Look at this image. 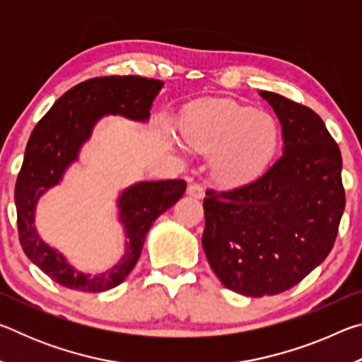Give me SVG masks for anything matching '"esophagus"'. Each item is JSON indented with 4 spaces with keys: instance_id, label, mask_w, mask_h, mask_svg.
I'll return each mask as SVG.
<instances>
[{
    "instance_id": "34e87169",
    "label": "esophagus",
    "mask_w": 362,
    "mask_h": 362,
    "mask_svg": "<svg viewBox=\"0 0 362 362\" xmlns=\"http://www.w3.org/2000/svg\"><path fill=\"white\" fill-rule=\"evenodd\" d=\"M187 193L189 196H193L196 199H203L204 198V188L198 185V183H189L187 188Z\"/></svg>"
}]
</instances>
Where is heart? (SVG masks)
Masks as SVG:
<instances>
[{
  "instance_id": "1",
  "label": "heart",
  "mask_w": 362,
  "mask_h": 362,
  "mask_svg": "<svg viewBox=\"0 0 362 362\" xmlns=\"http://www.w3.org/2000/svg\"><path fill=\"white\" fill-rule=\"evenodd\" d=\"M183 137L194 150L216 153L214 174L226 185H238L255 179L268 166L279 132L272 115L231 100H211L193 110Z\"/></svg>"
}]
</instances>
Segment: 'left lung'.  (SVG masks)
I'll return each instance as SVG.
<instances>
[{"mask_svg": "<svg viewBox=\"0 0 362 362\" xmlns=\"http://www.w3.org/2000/svg\"><path fill=\"white\" fill-rule=\"evenodd\" d=\"M276 113L283 155L259 179L206 192L203 249L226 289L276 296L326 260L345 209L341 155L313 110L259 90Z\"/></svg>", "mask_w": 362, "mask_h": 362, "instance_id": "8db88e82", "label": "left lung"}]
</instances>
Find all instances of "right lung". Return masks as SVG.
I'll return each mask as SVG.
<instances>
[{"label": "right lung", "instance_id": "1", "mask_svg": "<svg viewBox=\"0 0 362 362\" xmlns=\"http://www.w3.org/2000/svg\"><path fill=\"white\" fill-rule=\"evenodd\" d=\"M164 86L142 76H103L75 86L54 103L35 126L28 139L23 164L16 182V209L23 252L49 278L69 289L103 292L127 278L142 252L145 238L155 220L182 198L187 182H136L116 198L118 222L124 235V254L105 272L90 274L76 269L66 257L40 236L35 225L40 198L64 180L79 161L84 144L103 116H122L148 122L150 110Z\"/></svg>", "mask_w": 362, "mask_h": 362}]
</instances>
